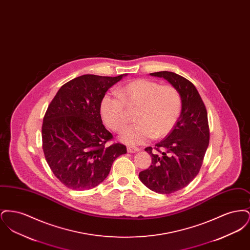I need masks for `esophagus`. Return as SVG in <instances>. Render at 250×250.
I'll use <instances>...</instances> for the list:
<instances>
[{"label": "esophagus", "mask_w": 250, "mask_h": 250, "mask_svg": "<svg viewBox=\"0 0 250 250\" xmlns=\"http://www.w3.org/2000/svg\"><path fill=\"white\" fill-rule=\"evenodd\" d=\"M140 151V149L138 147H135V146H127V152L128 153H136Z\"/></svg>", "instance_id": "esophagus-1"}]
</instances>
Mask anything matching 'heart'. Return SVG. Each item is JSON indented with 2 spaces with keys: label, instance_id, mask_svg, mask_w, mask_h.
Wrapping results in <instances>:
<instances>
[{
  "label": "heart",
  "instance_id": "obj_1",
  "mask_svg": "<svg viewBox=\"0 0 250 250\" xmlns=\"http://www.w3.org/2000/svg\"><path fill=\"white\" fill-rule=\"evenodd\" d=\"M117 95L107 93L100 102V114L110 129L120 131L127 123V109H134L133 125L125 127L121 140L142 144L167 136L176 125L182 109L178 90L148 79H138L121 86Z\"/></svg>",
  "mask_w": 250,
  "mask_h": 250
}]
</instances>
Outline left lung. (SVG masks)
<instances>
[{
	"label": "left lung",
	"mask_w": 250,
	"mask_h": 250,
	"mask_svg": "<svg viewBox=\"0 0 250 250\" xmlns=\"http://www.w3.org/2000/svg\"><path fill=\"white\" fill-rule=\"evenodd\" d=\"M150 75L164 78L178 90L182 110L166 138L154 149L145 148L152 164L139 177L149 189L171 194L186 188L201 169L210 140L207 110L198 90L186 78L168 71Z\"/></svg>",
	"instance_id": "left-lung-1"
}]
</instances>
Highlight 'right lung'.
<instances>
[{"label": "right lung", "instance_id": "obj_1", "mask_svg": "<svg viewBox=\"0 0 250 250\" xmlns=\"http://www.w3.org/2000/svg\"><path fill=\"white\" fill-rule=\"evenodd\" d=\"M117 77L83 75L63 84L45 113L42 147L53 174L66 188L91 189L102 183L113 161L126 153L121 143L108 145L112 134L100 115V102Z\"/></svg>", "mask_w": 250, "mask_h": 250}]
</instances>
